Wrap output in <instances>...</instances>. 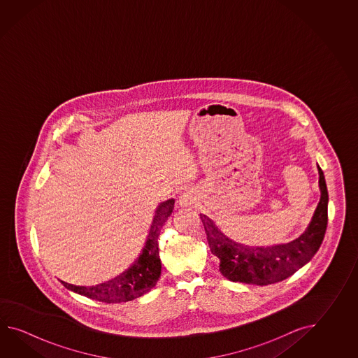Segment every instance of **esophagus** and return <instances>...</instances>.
I'll return each mask as SVG.
<instances>
[{"instance_id":"obj_1","label":"esophagus","mask_w":358,"mask_h":358,"mask_svg":"<svg viewBox=\"0 0 358 358\" xmlns=\"http://www.w3.org/2000/svg\"><path fill=\"white\" fill-rule=\"evenodd\" d=\"M192 201H193V199H192V197H190L188 193H182V196L179 197V205L185 207V206L190 205Z\"/></svg>"}]
</instances>
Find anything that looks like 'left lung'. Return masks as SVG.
I'll return each mask as SVG.
<instances>
[{
	"label": "left lung",
	"instance_id": "obj_1",
	"mask_svg": "<svg viewBox=\"0 0 358 358\" xmlns=\"http://www.w3.org/2000/svg\"><path fill=\"white\" fill-rule=\"evenodd\" d=\"M319 170L320 202L303 234L289 243L267 247H250L238 243L221 231L206 215H199L203 222L211 253L220 259V273L230 282L255 285H268L289 278L304 266L319 251L327 225V182Z\"/></svg>",
	"mask_w": 358,
	"mask_h": 358
}]
</instances>
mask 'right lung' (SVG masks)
Returning a JSON list of instances; mask_svg holds the SVG:
<instances>
[{
	"label": "right lung",
	"instance_id": "right-lung-1",
	"mask_svg": "<svg viewBox=\"0 0 358 358\" xmlns=\"http://www.w3.org/2000/svg\"><path fill=\"white\" fill-rule=\"evenodd\" d=\"M174 203L176 199L171 198L157 206L145 247L129 268L115 276L114 279L101 282L94 287H76L61 280L64 287L80 296L105 303L128 302L148 293L157 284L160 278L161 259L157 239L161 229L174 210Z\"/></svg>",
	"mask_w": 358,
	"mask_h": 358
}]
</instances>
